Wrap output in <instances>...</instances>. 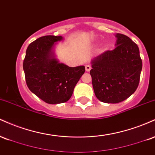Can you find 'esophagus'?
Here are the masks:
<instances>
[{"instance_id":"obj_1","label":"esophagus","mask_w":155,"mask_h":155,"mask_svg":"<svg viewBox=\"0 0 155 155\" xmlns=\"http://www.w3.org/2000/svg\"><path fill=\"white\" fill-rule=\"evenodd\" d=\"M90 69H91V66H90V65H85V70H86V71L89 72L90 71Z\"/></svg>"}]
</instances>
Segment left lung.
Segmentation results:
<instances>
[{
  "instance_id": "left-lung-1",
  "label": "left lung",
  "mask_w": 155,
  "mask_h": 155,
  "mask_svg": "<svg viewBox=\"0 0 155 155\" xmlns=\"http://www.w3.org/2000/svg\"><path fill=\"white\" fill-rule=\"evenodd\" d=\"M115 36V49L93 58L90 72L95 96L109 104L122 102L134 93L142 69L137 44L125 35Z\"/></svg>"
}]
</instances>
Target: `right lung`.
<instances>
[{
	"instance_id": "right-lung-1",
	"label": "right lung",
	"mask_w": 155,
	"mask_h": 155,
	"mask_svg": "<svg viewBox=\"0 0 155 155\" xmlns=\"http://www.w3.org/2000/svg\"><path fill=\"white\" fill-rule=\"evenodd\" d=\"M63 39L55 35L40 37L28 46L23 61L29 90L49 104L68 101L85 71L84 65L69 67L55 58L54 46Z\"/></svg>"
}]
</instances>
